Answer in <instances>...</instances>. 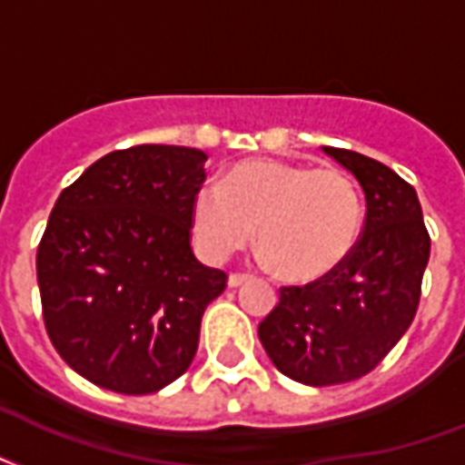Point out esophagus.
Listing matches in <instances>:
<instances>
[{"mask_svg":"<svg viewBox=\"0 0 465 465\" xmlns=\"http://www.w3.org/2000/svg\"><path fill=\"white\" fill-rule=\"evenodd\" d=\"M248 280H251V275H246V272H232L229 275V288H239V285H243Z\"/></svg>","mask_w":465,"mask_h":465,"instance_id":"34e87169","label":"esophagus"}]
</instances>
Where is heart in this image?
<instances>
[{
    "instance_id": "obj_1",
    "label": "heart",
    "mask_w": 465,
    "mask_h": 465,
    "mask_svg": "<svg viewBox=\"0 0 465 465\" xmlns=\"http://www.w3.org/2000/svg\"><path fill=\"white\" fill-rule=\"evenodd\" d=\"M258 226L263 258L282 278L310 282L341 265L359 241V187L336 168L246 161L224 175V187L202 185L193 200L197 246L214 261L246 248Z\"/></svg>"
}]
</instances>
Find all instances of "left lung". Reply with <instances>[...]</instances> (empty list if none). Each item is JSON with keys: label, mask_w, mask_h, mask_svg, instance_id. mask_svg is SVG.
I'll return each mask as SVG.
<instances>
[{"label": "left lung", "mask_w": 465, "mask_h": 465, "mask_svg": "<svg viewBox=\"0 0 465 465\" xmlns=\"http://www.w3.org/2000/svg\"><path fill=\"white\" fill-rule=\"evenodd\" d=\"M324 153L366 193V222L349 258L304 285H282L258 324L280 373L304 385H341L368 375L412 324L431 239L417 193L388 165L346 148Z\"/></svg>", "instance_id": "obj_1"}]
</instances>
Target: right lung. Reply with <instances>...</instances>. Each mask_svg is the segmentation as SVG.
Instances as JSON below:
<instances>
[{"label":"right lung","instance_id":"1","mask_svg":"<svg viewBox=\"0 0 465 465\" xmlns=\"http://www.w3.org/2000/svg\"><path fill=\"white\" fill-rule=\"evenodd\" d=\"M207 153L143 143L106 153L60 193L35 275L60 359L99 388L151 395L185 373L226 272L193 253Z\"/></svg>","mask_w":465,"mask_h":465}]
</instances>
